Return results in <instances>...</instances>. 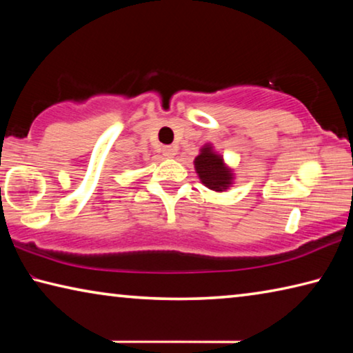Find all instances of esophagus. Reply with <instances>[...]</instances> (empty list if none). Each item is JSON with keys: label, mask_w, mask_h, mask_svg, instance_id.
<instances>
[{"label": "esophagus", "mask_w": 353, "mask_h": 353, "mask_svg": "<svg viewBox=\"0 0 353 353\" xmlns=\"http://www.w3.org/2000/svg\"><path fill=\"white\" fill-rule=\"evenodd\" d=\"M163 155L166 159H172L176 155V148H172V146H165L163 148Z\"/></svg>", "instance_id": "34e87169"}]
</instances>
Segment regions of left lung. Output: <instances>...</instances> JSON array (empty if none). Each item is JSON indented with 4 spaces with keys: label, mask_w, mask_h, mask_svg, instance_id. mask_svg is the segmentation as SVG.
<instances>
[{
    "label": "left lung",
    "mask_w": 353,
    "mask_h": 353,
    "mask_svg": "<svg viewBox=\"0 0 353 353\" xmlns=\"http://www.w3.org/2000/svg\"><path fill=\"white\" fill-rule=\"evenodd\" d=\"M194 170L201 182L213 191H225L234 183V172L224 163L223 155L214 151L210 143L201 148L199 155L194 159Z\"/></svg>",
    "instance_id": "left-lung-1"
}]
</instances>
